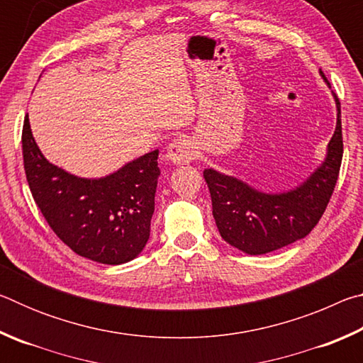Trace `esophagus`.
Listing matches in <instances>:
<instances>
[{"label":"esophagus","mask_w":363,"mask_h":363,"mask_svg":"<svg viewBox=\"0 0 363 363\" xmlns=\"http://www.w3.org/2000/svg\"><path fill=\"white\" fill-rule=\"evenodd\" d=\"M195 157V145L192 140L186 138L174 139L167 147V160L174 164H186L190 163Z\"/></svg>","instance_id":"obj_1"}]
</instances>
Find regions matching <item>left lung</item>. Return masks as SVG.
Returning <instances> with one entry per match:
<instances>
[{
    "label": "left lung",
    "mask_w": 363,
    "mask_h": 363,
    "mask_svg": "<svg viewBox=\"0 0 363 363\" xmlns=\"http://www.w3.org/2000/svg\"><path fill=\"white\" fill-rule=\"evenodd\" d=\"M320 77L330 88L328 79ZM336 104V128L320 164L284 192H264L235 176L213 168L203 171L211 194L213 216L220 237L230 247L257 256L304 238L320 220L333 194L342 160L341 104Z\"/></svg>",
    "instance_id": "8db88e82"
}]
</instances>
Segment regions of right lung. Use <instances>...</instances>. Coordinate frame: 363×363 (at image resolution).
<instances>
[{
  "mask_svg": "<svg viewBox=\"0 0 363 363\" xmlns=\"http://www.w3.org/2000/svg\"><path fill=\"white\" fill-rule=\"evenodd\" d=\"M30 190L56 235L77 255L118 266L143 253L150 237L160 168L158 150L102 177H79L43 155L28 116L22 133Z\"/></svg>",
  "mask_w": 363,
  "mask_h": 363,
  "instance_id": "obj_1",
  "label": "right lung"
}]
</instances>
